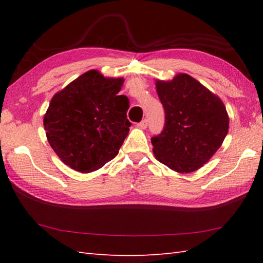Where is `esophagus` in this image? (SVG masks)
Masks as SVG:
<instances>
[{
	"instance_id": "esophagus-1",
	"label": "esophagus",
	"mask_w": 263,
	"mask_h": 263,
	"mask_svg": "<svg viewBox=\"0 0 263 263\" xmlns=\"http://www.w3.org/2000/svg\"><path fill=\"white\" fill-rule=\"evenodd\" d=\"M147 125H148V121L147 120H142L140 123H138V124H137V126L139 128H142V130H144V128L147 127Z\"/></svg>"
}]
</instances>
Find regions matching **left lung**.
Segmentation results:
<instances>
[{
    "mask_svg": "<svg viewBox=\"0 0 263 263\" xmlns=\"http://www.w3.org/2000/svg\"><path fill=\"white\" fill-rule=\"evenodd\" d=\"M165 126L152 138L156 159L182 174L201 168L220 148L230 127L221 99L186 73L156 80Z\"/></svg>",
    "mask_w": 263,
    "mask_h": 263,
    "instance_id": "obj_1",
    "label": "left lung"
}]
</instances>
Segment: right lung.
<instances>
[{
  "instance_id": "right-lung-1",
  "label": "right lung",
  "mask_w": 263,
  "mask_h": 263,
  "mask_svg": "<svg viewBox=\"0 0 263 263\" xmlns=\"http://www.w3.org/2000/svg\"><path fill=\"white\" fill-rule=\"evenodd\" d=\"M123 78L89 70L53 96L44 115L48 143L59 158L81 173L115 158L128 135V98L119 95Z\"/></svg>"
}]
</instances>
